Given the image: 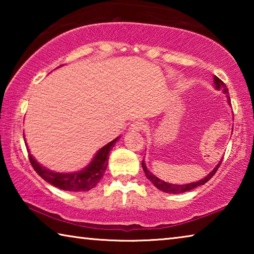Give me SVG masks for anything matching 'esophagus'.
<instances>
[{
	"label": "esophagus",
	"instance_id": "obj_1",
	"mask_svg": "<svg viewBox=\"0 0 254 254\" xmlns=\"http://www.w3.org/2000/svg\"><path fill=\"white\" fill-rule=\"evenodd\" d=\"M145 127H147V126H145V123H143L142 121H135L132 123L131 130L132 131H142Z\"/></svg>",
	"mask_w": 254,
	"mask_h": 254
}]
</instances>
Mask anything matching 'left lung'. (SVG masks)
<instances>
[{"label":"left lung","mask_w":254,"mask_h":254,"mask_svg":"<svg viewBox=\"0 0 254 254\" xmlns=\"http://www.w3.org/2000/svg\"><path fill=\"white\" fill-rule=\"evenodd\" d=\"M214 84H215V88H216V89L222 88L223 92L227 94V101H229V104H231V98L229 96V89L226 88V85L223 83V81L216 76H214ZM221 163H222V161H220V163H218V165L215 167V168L212 171H210V173L207 176H206L205 178H203L201 180H198V182H196V183L186 184V185H174V184L166 183V182H163V180L159 179L158 177H156V176H154L152 173H150V171L147 169L144 160H142V168H143L145 176H147V178L154 185V186H156L159 189V190H161L163 192H168V194H180V192L191 190V189H195L196 187L201 186V185L207 183L208 180L215 175V173H216V170L218 169V167H220Z\"/></svg>","instance_id":"8db88e82"}]
</instances>
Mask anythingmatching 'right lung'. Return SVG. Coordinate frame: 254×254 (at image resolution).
<instances>
[{"mask_svg":"<svg viewBox=\"0 0 254 254\" xmlns=\"http://www.w3.org/2000/svg\"><path fill=\"white\" fill-rule=\"evenodd\" d=\"M118 140L119 136L98 150L92 162L87 167H85L83 170L76 171V173H55V171L47 169L39 165L36 159L31 156V153H29V160L31 162L33 169L37 171V174L53 186L68 191H86L95 187L101 178L104 176L109 153Z\"/></svg>","mask_w":254,"mask_h":254,"instance_id":"obj_1","label":"right lung"}]
</instances>
